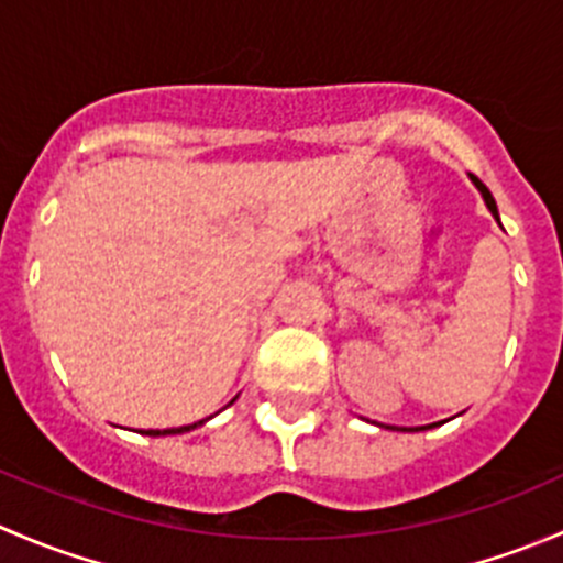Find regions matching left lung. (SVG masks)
I'll list each match as a JSON object with an SVG mask.
<instances>
[{"label": "left lung", "instance_id": "8db88e82", "mask_svg": "<svg viewBox=\"0 0 563 563\" xmlns=\"http://www.w3.org/2000/svg\"><path fill=\"white\" fill-rule=\"evenodd\" d=\"M476 187H479V192H482V198H485V203H487V209H490L493 212V218L498 220V209H496V201H493V196H490V190H487L485 185H482V181H476ZM439 424V422H435ZM428 428H433V424H428ZM419 430H424V428H419Z\"/></svg>", "mask_w": 563, "mask_h": 563}]
</instances>
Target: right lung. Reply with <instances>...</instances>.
Returning a JSON list of instances; mask_svg holds the SVG:
<instances>
[{"label":"right lung","instance_id":"1","mask_svg":"<svg viewBox=\"0 0 563 563\" xmlns=\"http://www.w3.org/2000/svg\"><path fill=\"white\" fill-rule=\"evenodd\" d=\"M198 424H203V419H201V422H196V424H181V428H172V430H150V433H146V435H174V433H187V430L198 428Z\"/></svg>","mask_w":563,"mask_h":563}]
</instances>
